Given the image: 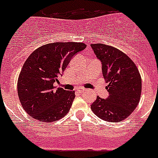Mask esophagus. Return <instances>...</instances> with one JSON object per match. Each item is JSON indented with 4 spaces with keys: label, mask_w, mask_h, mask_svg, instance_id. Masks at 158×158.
I'll list each match as a JSON object with an SVG mask.
<instances>
[{
    "label": "esophagus",
    "mask_w": 158,
    "mask_h": 158,
    "mask_svg": "<svg viewBox=\"0 0 158 158\" xmlns=\"http://www.w3.org/2000/svg\"><path fill=\"white\" fill-rule=\"evenodd\" d=\"M76 91L78 92V93L82 94L85 91V89H83V88H78V89H76Z\"/></svg>",
    "instance_id": "esophagus-1"
}]
</instances>
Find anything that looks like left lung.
Segmentation results:
<instances>
[{"mask_svg":"<svg viewBox=\"0 0 158 158\" xmlns=\"http://www.w3.org/2000/svg\"><path fill=\"white\" fill-rule=\"evenodd\" d=\"M91 47L101 62L102 73L108 96H97L91 105L92 112L108 122L126 119L138 105L141 93V78L138 69L126 54L104 44H91Z\"/></svg>","mask_w":158,"mask_h":158,"instance_id":"obj_1","label":"left lung"}]
</instances>
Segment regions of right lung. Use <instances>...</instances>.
Listing matches in <instances>:
<instances>
[{"label": "right lung", "mask_w": 158, "mask_h": 158, "mask_svg": "<svg viewBox=\"0 0 158 158\" xmlns=\"http://www.w3.org/2000/svg\"><path fill=\"white\" fill-rule=\"evenodd\" d=\"M86 48L82 42H54L41 46L28 57L18 81V93L24 110L34 119L53 122L71 108L75 91H66L54 83L63 74L71 59Z\"/></svg>", "instance_id": "1"}]
</instances>
